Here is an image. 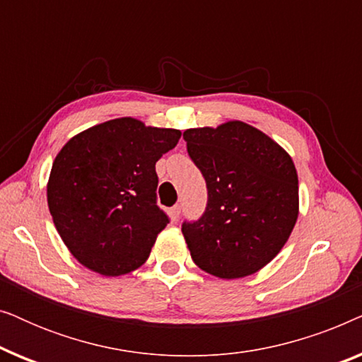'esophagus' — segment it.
Wrapping results in <instances>:
<instances>
[{"instance_id": "1", "label": "esophagus", "mask_w": 362, "mask_h": 362, "mask_svg": "<svg viewBox=\"0 0 362 362\" xmlns=\"http://www.w3.org/2000/svg\"><path fill=\"white\" fill-rule=\"evenodd\" d=\"M180 214H181V206L180 204H176V206H173L171 209H170V216H171V221H177L180 219Z\"/></svg>"}]
</instances>
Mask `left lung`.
I'll return each instance as SVG.
<instances>
[{
    "mask_svg": "<svg viewBox=\"0 0 362 362\" xmlns=\"http://www.w3.org/2000/svg\"><path fill=\"white\" fill-rule=\"evenodd\" d=\"M207 186L204 214L182 222L194 264L219 279H242L281 250L298 219V175L264 132L232 120L182 133Z\"/></svg>",
    "mask_w": 362,
    "mask_h": 362,
    "instance_id": "8db88e82",
    "label": "left lung"
}]
</instances>
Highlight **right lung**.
<instances>
[{"mask_svg": "<svg viewBox=\"0 0 362 362\" xmlns=\"http://www.w3.org/2000/svg\"><path fill=\"white\" fill-rule=\"evenodd\" d=\"M181 138L175 128L115 118L71 138L52 163L47 206L83 267L105 276L145 264L168 216L156 204V161Z\"/></svg>", "mask_w": 362, "mask_h": 362, "instance_id": "obj_1", "label": "right lung"}]
</instances>
